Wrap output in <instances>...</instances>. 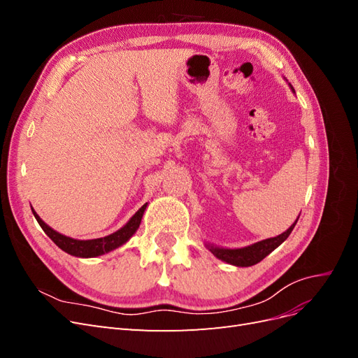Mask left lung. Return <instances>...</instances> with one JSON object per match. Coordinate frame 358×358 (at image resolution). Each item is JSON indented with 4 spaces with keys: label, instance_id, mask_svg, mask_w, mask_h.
Segmentation results:
<instances>
[{
    "label": "left lung",
    "instance_id": "left-lung-1",
    "mask_svg": "<svg viewBox=\"0 0 358 358\" xmlns=\"http://www.w3.org/2000/svg\"><path fill=\"white\" fill-rule=\"evenodd\" d=\"M292 90V88H291ZM294 91V90H292ZM300 216V215H299ZM299 220V218H297ZM296 222L292 224L287 231H284L282 234H279L276 237H270V239L257 242L254 245H249L245 248H237V249H229V248H218V246H212V245H206L208 246L209 251L216 257L222 259V262L237 266V267H249L254 266L257 263L262 262L263 258H266L270 252L275 251V249L282 243L287 237L291 234L292 229H294Z\"/></svg>",
    "mask_w": 358,
    "mask_h": 358
}]
</instances>
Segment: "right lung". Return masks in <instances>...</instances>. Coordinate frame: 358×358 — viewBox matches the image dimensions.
<instances>
[{
  "label": "right lung",
  "mask_w": 358,
  "mask_h": 358,
  "mask_svg": "<svg viewBox=\"0 0 358 358\" xmlns=\"http://www.w3.org/2000/svg\"><path fill=\"white\" fill-rule=\"evenodd\" d=\"M146 206H148V203L143 204L142 208H140L131 216V220H129L122 227V229H119L117 231L106 236V237H100V239H91V241H78V239H71V237H69V236H64L53 229H50V227L36 213L34 209H32V213H34L36 220L40 224L43 231H45L53 241V243H55L58 248H61L64 252H67L74 257L92 258V257H99V255L110 252V251H113V249L128 242L129 237H131L137 231L140 222H142Z\"/></svg>",
  "instance_id": "right-lung-1"
}]
</instances>
